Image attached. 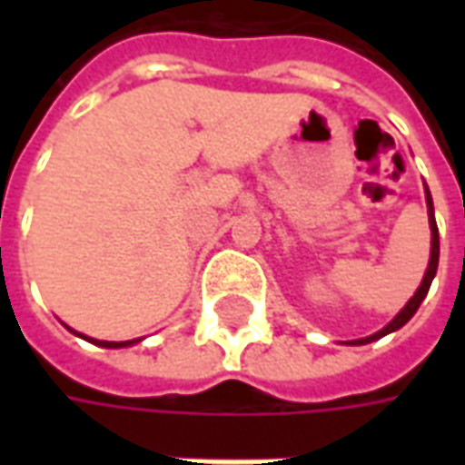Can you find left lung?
<instances>
[{"instance_id": "1", "label": "left lung", "mask_w": 465, "mask_h": 465, "mask_svg": "<svg viewBox=\"0 0 465 465\" xmlns=\"http://www.w3.org/2000/svg\"><path fill=\"white\" fill-rule=\"evenodd\" d=\"M426 206H429V223H430V259H429V269H426V273H423V282H420V286L416 289V293L411 296L409 303H406V306L401 309L399 316H396V319H393L389 326H383V329L373 333V336H366V339H356V341H349V343H353V346H361V343H371V341H376V339H381V336H386V333L399 331L403 323L411 322V316L419 312L420 302L426 299V293H429V289H430V282H433V276H436V269H439V226H436V216H433V199H430L429 186H426Z\"/></svg>"}]
</instances>
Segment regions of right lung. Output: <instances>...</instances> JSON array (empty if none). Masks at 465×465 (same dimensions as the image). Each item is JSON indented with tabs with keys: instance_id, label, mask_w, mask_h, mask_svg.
Returning <instances> with one entry per match:
<instances>
[{
	"instance_id": "add662e5",
	"label": "right lung",
	"mask_w": 465,
	"mask_h": 465,
	"mask_svg": "<svg viewBox=\"0 0 465 465\" xmlns=\"http://www.w3.org/2000/svg\"><path fill=\"white\" fill-rule=\"evenodd\" d=\"M76 336H82V339H86L84 333H76ZM86 341L96 343V346H104V349H124V346H132V343H136L139 339H134V341H96V339H86Z\"/></svg>"
}]
</instances>
